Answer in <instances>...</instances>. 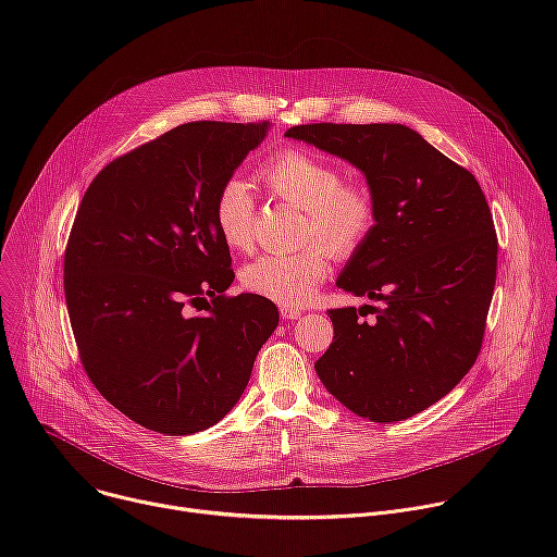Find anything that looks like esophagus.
<instances>
[{
	"instance_id": "1",
	"label": "esophagus",
	"mask_w": 557,
	"mask_h": 557,
	"mask_svg": "<svg viewBox=\"0 0 557 557\" xmlns=\"http://www.w3.org/2000/svg\"><path fill=\"white\" fill-rule=\"evenodd\" d=\"M301 308H290V306H282L280 308V314H282V320H286V322H293V320H297V317H301Z\"/></svg>"
}]
</instances>
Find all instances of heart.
I'll use <instances>...</instances> for the list:
<instances>
[{
	"mask_svg": "<svg viewBox=\"0 0 557 557\" xmlns=\"http://www.w3.org/2000/svg\"><path fill=\"white\" fill-rule=\"evenodd\" d=\"M262 185L277 198L304 211V235L322 240L335 256L355 251L374 226L372 196L344 185L342 174L324 158L284 149L260 170ZM256 200L243 178H228L215 194L213 218L222 240L245 251L253 243ZM329 273V253L310 245L295 253H264L243 269L240 282L249 293L282 306H304Z\"/></svg>",
	"mask_w": 557,
	"mask_h": 557,
	"instance_id": "b5f03b06",
	"label": "heart"
}]
</instances>
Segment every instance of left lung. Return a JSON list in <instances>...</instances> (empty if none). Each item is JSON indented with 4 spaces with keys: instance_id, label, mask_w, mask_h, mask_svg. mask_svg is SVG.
Here are the masks:
<instances>
[{
    "instance_id": "8db88e82",
    "label": "left lung",
    "mask_w": 557,
    "mask_h": 557,
    "mask_svg": "<svg viewBox=\"0 0 557 557\" xmlns=\"http://www.w3.org/2000/svg\"><path fill=\"white\" fill-rule=\"evenodd\" d=\"M284 136L357 168L376 209L337 286L383 306L372 308L370 324L357 322L352 306L329 310L335 337L314 363L317 376L361 419H410L443 399L479 357L498 262L485 194L401 123H314Z\"/></svg>"
}]
</instances>
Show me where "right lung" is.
Here are the masks:
<instances>
[{"label":"right lung","mask_w":557,"mask_h":557,"mask_svg":"<svg viewBox=\"0 0 557 557\" xmlns=\"http://www.w3.org/2000/svg\"><path fill=\"white\" fill-rule=\"evenodd\" d=\"M269 127L178 125L103 168L76 211L63 286L78 352L106 399L151 432L224 419L277 329L271 299L224 295L235 275L213 218L218 189ZM187 302L206 314L189 318Z\"/></svg>","instance_id":"right-lung-1"}]
</instances>
